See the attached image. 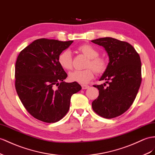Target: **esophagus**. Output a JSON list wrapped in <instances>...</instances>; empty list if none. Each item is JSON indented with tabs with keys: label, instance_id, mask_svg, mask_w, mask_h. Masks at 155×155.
<instances>
[{
	"label": "esophagus",
	"instance_id": "esophagus-1",
	"mask_svg": "<svg viewBox=\"0 0 155 155\" xmlns=\"http://www.w3.org/2000/svg\"><path fill=\"white\" fill-rule=\"evenodd\" d=\"M89 86L88 85H82V90H86V89H88L89 88Z\"/></svg>",
	"mask_w": 155,
	"mask_h": 155
}]
</instances>
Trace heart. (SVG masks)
Here are the masks:
<instances>
[{
  "instance_id": "1",
  "label": "heart",
  "mask_w": 155,
  "mask_h": 155,
  "mask_svg": "<svg viewBox=\"0 0 155 155\" xmlns=\"http://www.w3.org/2000/svg\"><path fill=\"white\" fill-rule=\"evenodd\" d=\"M77 50L88 58L85 70H75L69 73V79L81 84L88 83L94 77V71L97 73H104L107 69V61L104 58L99 57V52L92 45L88 44L79 46ZM58 61L61 68L69 70L72 68V57L69 50H63L58 55Z\"/></svg>"
}]
</instances>
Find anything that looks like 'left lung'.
Returning <instances> with one entry per match:
<instances>
[{"label":"left lung","instance_id":"1","mask_svg":"<svg viewBox=\"0 0 155 155\" xmlns=\"http://www.w3.org/2000/svg\"><path fill=\"white\" fill-rule=\"evenodd\" d=\"M92 42L104 47L109 58L100 78L109 85H94L99 96L93 101L92 109L98 115L113 118L125 113L136 99L141 82L140 57L130 44L116 38H100Z\"/></svg>","mask_w":155,"mask_h":155}]
</instances>
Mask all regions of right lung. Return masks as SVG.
Masks as SVG:
<instances>
[{
    "mask_svg": "<svg viewBox=\"0 0 155 155\" xmlns=\"http://www.w3.org/2000/svg\"><path fill=\"white\" fill-rule=\"evenodd\" d=\"M73 42L37 39L18 56L17 94L27 111L39 120L53 123L61 120L68 112L72 95L82 88L77 82L64 81L67 74L58 61V55Z\"/></svg>",
    "mask_w": 155,
    "mask_h": 155,
    "instance_id": "right-lung-1",
    "label": "right lung"
}]
</instances>
